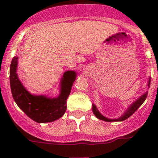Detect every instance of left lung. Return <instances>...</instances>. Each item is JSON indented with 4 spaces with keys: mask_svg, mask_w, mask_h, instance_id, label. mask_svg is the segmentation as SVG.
<instances>
[{
    "mask_svg": "<svg viewBox=\"0 0 158 158\" xmlns=\"http://www.w3.org/2000/svg\"><path fill=\"white\" fill-rule=\"evenodd\" d=\"M149 85H150V78H149V82H148V87H149ZM147 94H148V91H146V92H145L144 94H142V95L138 98V99H137L134 103L131 104V105L130 106V107L127 109V111L125 112L124 114L122 115L121 117H119V118L110 119V118H107L104 117L103 115L101 114V113L98 111V110L97 109V107H96L94 104H92L93 113H94V114L95 115L96 117L98 118V119L103 120L105 121V122H117V121H120V122H122V121H124L126 120V119L128 118H130V116H131V115H132L134 112L136 111L137 110H138L141 106H142V104L145 102V98H146V97H147Z\"/></svg>",
    "mask_w": 158,
    "mask_h": 158,
    "instance_id": "8db88e82",
    "label": "left lung"
}]
</instances>
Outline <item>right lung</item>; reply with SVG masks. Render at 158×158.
Segmentation results:
<instances>
[{
  "label": "right lung",
  "mask_w": 158,
  "mask_h": 158,
  "mask_svg": "<svg viewBox=\"0 0 158 158\" xmlns=\"http://www.w3.org/2000/svg\"><path fill=\"white\" fill-rule=\"evenodd\" d=\"M18 57L14 56L9 71V80L13 99L19 107L33 121L39 123L54 122L64 114L67 99L76 77L73 71H68L61 79V90L57 98H47L44 95H32L19 80L16 74Z\"/></svg>",
  "instance_id": "obj_1"
}]
</instances>
